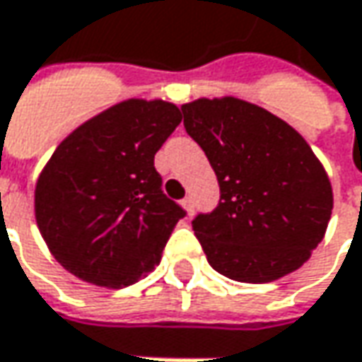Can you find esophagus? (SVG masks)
<instances>
[{
    "label": "esophagus",
    "mask_w": 362,
    "mask_h": 362,
    "mask_svg": "<svg viewBox=\"0 0 362 362\" xmlns=\"http://www.w3.org/2000/svg\"><path fill=\"white\" fill-rule=\"evenodd\" d=\"M182 206H184L186 214H188V216H192V214H194V200L190 198V196H186V198L182 200Z\"/></svg>",
    "instance_id": "1"
}]
</instances>
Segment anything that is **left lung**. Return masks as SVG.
Listing matches in <instances>:
<instances>
[{
    "label": "left lung",
    "instance_id": "left-lung-1",
    "mask_svg": "<svg viewBox=\"0 0 362 362\" xmlns=\"http://www.w3.org/2000/svg\"><path fill=\"white\" fill-rule=\"evenodd\" d=\"M182 114L218 178V206L192 220L210 267L252 284L303 267L332 212L329 176L305 138L232 95L194 100Z\"/></svg>",
    "mask_w": 362,
    "mask_h": 362
}]
</instances>
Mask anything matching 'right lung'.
<instances>
[{
    "instance_id": "add662e5",
    "label": "right lung",
    "mask_w": 362,
    "mask_h": 362,
    "mask_svg": "<svg viewBox=\"0 0 362 362\" xmlns=\"http://www.w3.org/2000/svg\"><path fill=\"white\" fill-rule=\"evenodd\" d=\"M180 122L170 102L132 98L57 146L35 184V222L74 276L124 288L160 264L186 212L162 192L154 156Z\"/></svg>"
}]
</instances>
